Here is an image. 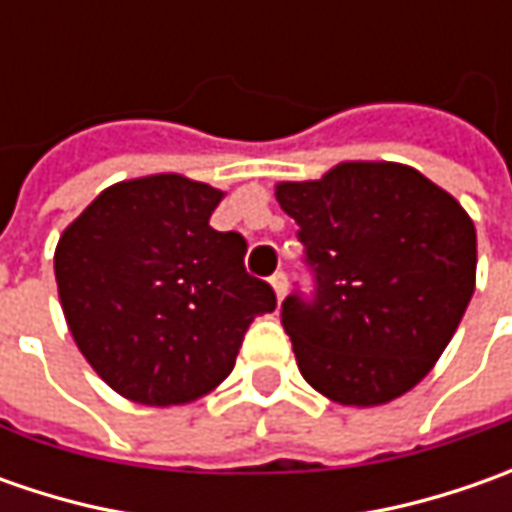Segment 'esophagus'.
I'll return each instance as SVG.
<instances>
[{
  "label": "esophagus",
  "instance_id": "1",
  "mask_svg": "<svg viewBox=\"0 0 512 512\" xmlns=\"http://www.w3.org/2000/svg\"><path fill=\"white\" fill-rule=\"evenodd\" d=\"M270 285H273V290H276V299L282 302L287 293V273H282V270H279V273H273V276H270Z\"/></svg>",
  "mask_w": 512,
  "mask_h": 512
}]
</instances>
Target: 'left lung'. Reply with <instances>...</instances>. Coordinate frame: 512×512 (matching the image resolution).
Listing matches in <instances>:
<instances>
[{
  "label": "left lung",
  "instance_id": "obj_1",
  "mask_svg": "<svg viewBox=\"0 0 512 512\" xmlns=\"http://www.w3.org/2000/svg\"><path fill=\"white\" fill-rule=\"evenodd\" d=\"M313 296L293 290L282 325L310 387L373 407L422 382L476 287V227L419 170L342 162L316 182H282Z\"/></svg>",
  "mask_w": 512,
  "mask_h": 512
}]
</instances>
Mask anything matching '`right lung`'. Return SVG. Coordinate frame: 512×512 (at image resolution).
<instances>
[{
  "mask_svg": "<svg viewBox=\"0 0 512 512\" xmlns=\"http://www.w3.org/2000/svg\"><path fill=\"white\" fill-rule=\"evenodd\" d=\"M222 190L179 173L102 190L62 233L53 270L73 342L125 399L187 404L230 376L247 327L276 307L219 233Z\"/></svg>",
  "mask_w": 512,
  "mask_h": 512,
  "instance_id": "obj_1",
  "label": "right lung"
}]
</instances>
